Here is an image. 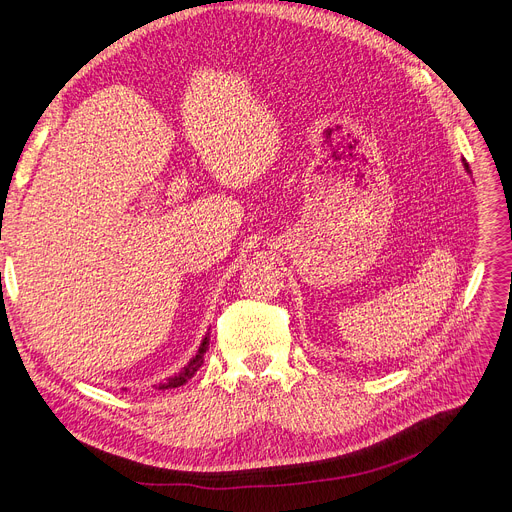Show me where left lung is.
I'll use <instances>...</instances> for the list:
<instances>
[{
	"label": "left lung",
	"mask_w": 512,
	"mask_h": 512,
	"mask_svg": "<svg viewBox=\"0 0 512 512\" xmlns=\"http://www.w3.org/2000/svg\"><path fill=\"white\" fill-rule=\"evenodd\" d=\"M463 166H465V170H467V172L471 174V170H469V164H467V161H465V159H463Z\"/></svg>",
	"instance_id": "1"
}]
</instances>
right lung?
<instances>
[{
	"label": "right lung",
	"instance_id": "obj_1",
	"mask_svg": "<svg viewBox=\"0 0 512 512\" xmlns=\"http://www.w3.org/2000/svg\"><path fill=\"white\" fill-rule=\"evenodd\" d=\"M207 351H209V332L203 336V340H201V344L197 348V353L191 359H188V363L178 373L170 375V378H166V380H161L155 388L157 390H168V388H178V386L186 384L197 373V369L203 365V357H205Z\"/></svg>",
	"mask_w": 512,
	"mask_h": 512
}]
</instances>
